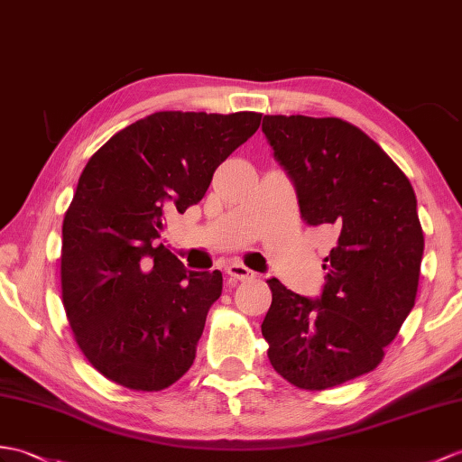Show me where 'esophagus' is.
<instances>
[{"label": "esophagus", "mask_w": 462, "mask_h": 462, "mask_svg": "<svg viewBox=\"0 0 462 462\" xmlns=\"http://www.w3.org/2000/svg\"><path fill=\"white\" fill-rule=\"evenodd\" d=\"M228 275L232 277V280L244 282V280H252L254 272L248 270V267L242 265V263H230V265H228Z\"/></svg>", "instance_id": "obj_1"}]
</instances>
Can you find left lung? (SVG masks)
Masks as SVG:
<instances>
[{
    "instance_id": "8db88e82",
    "label": "left lung",
    "mask_w": 462,
    "mask_h": 462,
    "mask_svg": "<svg viewBox=\"0 0 462 462\" xmlns=\"http://www.w3.org/2000/svg\"><path fill=\"white\" fill-rule=\"evenodd\" d=\"M262 132L303 220L337 234L317 299L267 280V356L297 388H335L378 366L415 305L425 245L417 199L383 149L338 117L263 116Z\"/></svg>"
}]
</instances>
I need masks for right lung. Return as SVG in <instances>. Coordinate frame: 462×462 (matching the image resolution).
<instances>
[{"mask_svg": "<svg viewBox=\"0 0 462 462\" xmlns=\"http://www.w3.org/2000/svg\"><path fill=\"white\" fill-rule=\"evenodd\" d=\"M260 120L155 112L86 163L62 222V305L84 356L108 380L159 392L192 366L222 273L187 272L159 238L167 214L202 200Z\"/></svg>", "mask_w": 462, "mask_h": 462, "instance_id": "obj_1", "label": "right lung"}]
</instances>
